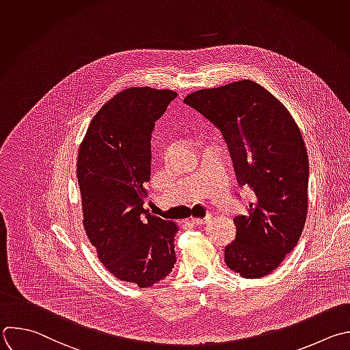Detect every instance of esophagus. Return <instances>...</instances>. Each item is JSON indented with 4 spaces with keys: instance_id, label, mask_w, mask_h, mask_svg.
<instances>
[{
    "instance_id": "34e87169",
    "label": "esophagus",
    "mask_w": 350,
    "mask_h": 350,
    "mask_svg": "<svg viewBox=\"0 0 350 350\" xmlns=\"http://www.w3.org/2000/svg\"><path fill=\"white\" fill-rule=\"evenodd\" d=\"M210 219V217H206V218H198V217H192L191 218V222L192 224H195V225H202V224H204V222H207Z\"/></svg>"
}]
</instances>
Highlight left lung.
Returning a JSON list of instances; mask_svg holds the SVG:
<instances>
[{
	"instance_id": "obj_1",
	"label": "left lung",
	"mask_w": 350,
	"mask_h": 350,
	"mask_svg": "<svg viewBox=\"0 0 350 350\" xmlns=\"http://www.w3.org/2000/svg\"><path fill=\"white\" fill-rule=\"evenodd\" d=\"M222 133L241 187L256 199L237 215L226 265L242 278L273 272L297 246L308 213L309 159L288 109L265 88L242 79L200 89L184 98Z\"/></svg>"
}]
</instances>
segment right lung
<instances>
[{"mask_svg": "<svg viewBox=\"0 0 350 350\" xmlns=\"http://www.w3.org/2000/svg\"><path fill=\"white\" fill-rule=\"evenodd\" d=\"M177 93L129 88L93 116L79 146L77 178L83 228L97 257L116 279L151 287L174 264L173 221L144 208L151 177V133Z\"/></svg>", "mask_w": 350, "mask_h": 350, "instance_id": "1", "label": "right lung"}]
</instances>
